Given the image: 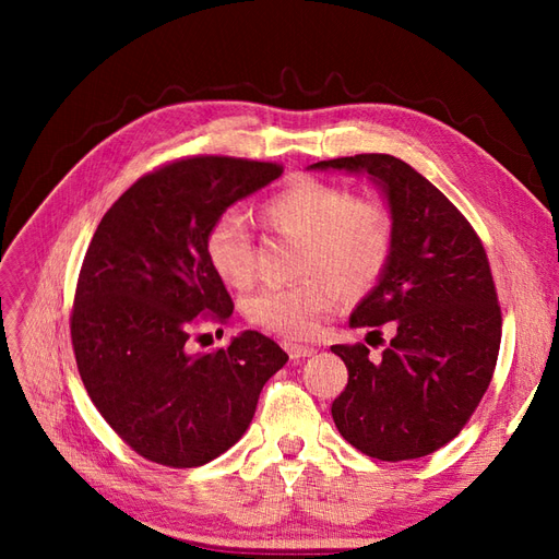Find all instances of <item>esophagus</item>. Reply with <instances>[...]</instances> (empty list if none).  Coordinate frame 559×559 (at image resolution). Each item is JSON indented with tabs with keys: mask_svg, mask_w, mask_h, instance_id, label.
I'll use <instances>...</instances> for the list:
<instances>
[{
	"mask_svg": "<svg viewBox=\"0 0 559 559\" xmlns=\"http://www.w3.org/2000/svg\"><path fill=\"white\" fill-rule=\"evenodd\" d=\"M284 349L289 352L292 359H306V357H312V354L317 352L310 345H298V343H292V341H284Z\"/></svg>",
	"mask_w": 559,
	"mask_h": 559,
	"instance_id": "34e87169",
	"label": "esophagus"
}]
</instances>
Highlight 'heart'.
<instances>
[{
  "instance_id": "b5f03b06",
  "label": "heart",
  "mask_w": 559,
  "mask_h": 559,
  "mask_svg": "<svg viewBox=\"0 0 559 559\" xmlns=\"http://www.w3.org/2000/svg\"><path fill=\"white\" fill-rule=\"evenodd\" d=\"M267 226L300 240L292 284L263 286L245 300L253 326L286 337H306L337 302V285L347 294L373 286L392 259L394 218L380 200L354 195L343 186L298 179L265 200ZM205 257L214 275L233 289L253 280V240L245 216L218 214L205 235Z\"/></svg>"
}]
</instances>
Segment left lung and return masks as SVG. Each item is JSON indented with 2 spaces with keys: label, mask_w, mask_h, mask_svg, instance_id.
<instances>
[{
  "label": "left lung",
  "mask_w": 559,
  "mask_h": 559,
  "mask_svg": "<svg viewBox=\"0 0 559 559\" xmlns=\"http://www.w3.org/2000/svg\"><path fill=\"white\" fill-rule=\"evenodd\" d=\"M319 170L368 173L386 193L394 247L352 329L394 331L378 359L364 343L333 345L347 384L331 405L349 445L380 462L441 450L476 413L495 376L501 308L492 270L466 216L408 163L386 154L319 160Z\"/></svg>",
  "instance_id": "obj_1"
}]
</instances>
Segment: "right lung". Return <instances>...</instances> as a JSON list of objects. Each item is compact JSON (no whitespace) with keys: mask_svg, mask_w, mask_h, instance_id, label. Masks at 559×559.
Instances as JSON below:
<instances>
[{"mask_svg":"<svg viewBox=\"0 0 559 559\" xmlns=\"http://www.w3.org/2000/svg\"><path fill=\"white\" fill-rule=\"evenodd\" d=\"M284 173L280 163L189 156L134 181L103 216L70 314L83 386L144 460L193 468L235 445L286 352L259 331L191 354L198 326L226 324L233 300L205 235L233 202Z\"/></svg>","mask_w":559,"mask_h":559,"instance_id":"right-lung-1","label":"right lung"}]
</instances>
